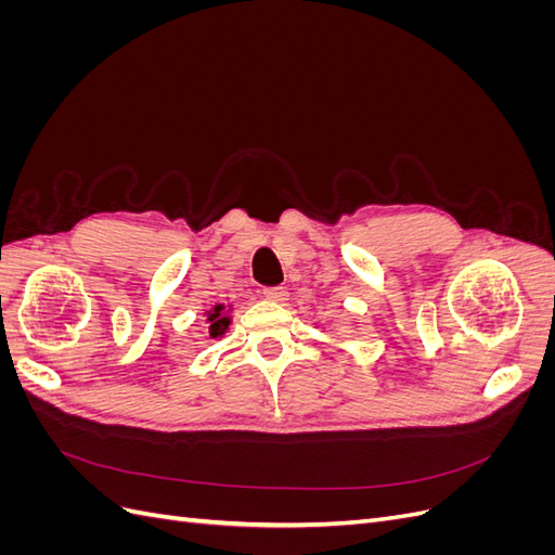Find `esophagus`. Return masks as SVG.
Instances as JSON below:
<instances>
[{
	"label": "esophagus",
	"instance_id": "esophagus-1",
	"mask_svg": "<svg viewBox=\"0 0 555 555\" xmlns=\"http://www.w3.org/2000/svg\"><path fill=\"white\" fill-rule=\"evenodd\" d=\"M268 300H275V304H284V300H287V296H289V292L284 289V287H263V292H261Z\"/></svg>",
	"mask_w": 555,
	"mask_h": 555
}]
</instances>
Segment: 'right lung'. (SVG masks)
Here are the masks:
<instances>
[{
	"mask_svg": "<svg viewBox=\"0 0 555 555\" xmlns=\"http://www.w3.org/2000/svg\"><path fill=\"white\" fill-rule=\"evenodd\" d=\"M208 324H210V335L212 338H217V335H222L229 326V317L222 314V306H215L210 312H208Z\"/></svg>",
	"mask_w": 555,
	"mask_h": 555,
	"instance_id": "1",
	"label": "right lung"
}]
</instances>
